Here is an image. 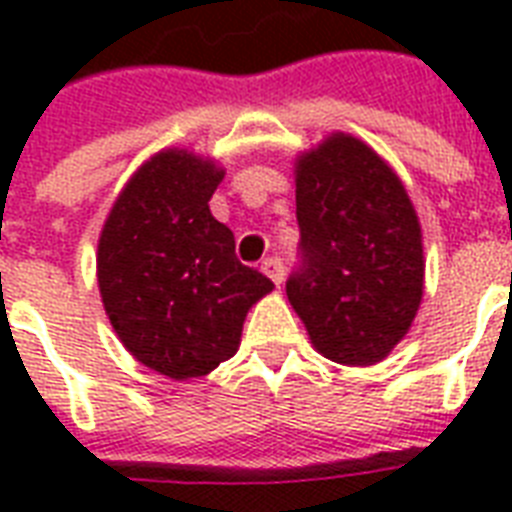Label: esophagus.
Returning <instances> with one entry per match:
<instances>
[{"label": "esophagus", "instance_id": "34e87169", "mask_svg": "<svg viewBox=\"0 0 512 512\" xmlns=\"http://www.w3.org/2000/svg\"><path fill=\"white\" fill-rule=\"evenodd\" d=\"M260 271H263L273 284H281V281H284V263H281V257H265L263 265H260Z\"/></svg>", "mask_w": 512, "mask_h": 512}]
</instances>
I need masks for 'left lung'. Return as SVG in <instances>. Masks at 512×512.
Listing matches in <instances>:
<instances>
[{
    "mask_svg": "<svg viewBox=\"0 0 512 512\" xmlns=\"http://www.w3.org/2000/svg\"><path fill=\"white\" fill-rule=\"evenodd\" d=\"M303 265L287 297L313 348L372 366L404 340L425 289L422 228L401 177L364 140L332 132L295 159Z\"/></svg>",
    "mask_w": 512,
    "mask_h": 512,
    "instance_id": "1",
    "label": "left lung"
}]
</instances>
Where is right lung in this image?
I'll use <instances>...</instances> for the list:
<instances>
[{"mask_svg": "<svg viewBox=\"0 0 512 512\" xmlns=\"http://www.w3.org/2000/svg\"><path fill=\"white\" fill-rule=\"evenodd\" d=\"M225 170L164 148L127 180L98 239V287L122 345L170 380L204 377L239 350L249 308L273 289L236 260L209 199Z\"/></svg>", "mask_w": 512, "mask_h": 512, "instance_id": "obj_1", "label": "right lung"}]
</instances>
